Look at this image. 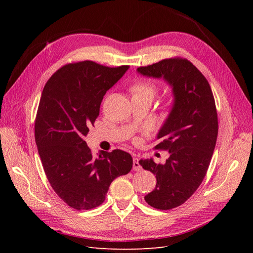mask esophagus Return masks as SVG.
Listing matches in <instances>:
<instances>
[{"label":"esophagus","instance_id":"34e87169","mask_svg":"<svg viewBox=\"0 0 253 253\" xmlns=\"http://www.w3.org/2000/svg\"><path fill=\"white\" fill-rule=\"evenodd\" d=\"M133 170H134V171H141V170H142V167L140 166L137 158H134V159H133Z\"/></svg>","mask_w":253,"mask_h":253}]
</instances>
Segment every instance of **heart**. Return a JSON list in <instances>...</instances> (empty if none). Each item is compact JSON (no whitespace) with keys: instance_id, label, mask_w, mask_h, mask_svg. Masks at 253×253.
<instances>
[{"instance_id":"1","label":"heart","mask_w":253,"mask_h":253,"mask_svg":"<svg viewBox=\"0 0 253 253\" xmlns=\"http://www.w3.org/2000/svg\"><path fill=\"white\" fill-rule=\"evenodd\" d=\"M131 91H132V93H133V95L147 94V95H151L152 97H154V95L157 92V87L155 84H153L149 81H142L132 87Z\"/></svg>"}]
</instances>
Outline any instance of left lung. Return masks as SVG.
Instances as JSON below:
<instances>
[{
	"label": "left lung",
	"mask_w": 253,
	"mask_h": 253,
	"mask_svg": "<svg viewBox=\"0 0 253 253\" xmlns=\"http://www.w3.org/2000/svg\"><path fill=\"white\" fill-rule=\"evenodd\" d=\"M137 72L163 78L173 89V108L158 134L162 141L155 147L168 151L170 157L165 164H157L153 159L139 161L157 178L145 202L169 210L187 201L206 175L218 133L215 100L206 78L185 58L163 59L139 66Z\"/></svg>",
	"instance_id": "8db88e82"
}]
</instances>
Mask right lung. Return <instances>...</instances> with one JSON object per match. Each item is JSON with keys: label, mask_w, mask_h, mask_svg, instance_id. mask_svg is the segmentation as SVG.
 Masks as SVG:
<instances>
[{"label": "right lung", "mask_w": 253, "mask_h": 253, "mask_svg": "<svg viewBox=\"0 0 253 253\" xmlns=\"http://www.w3.org/2000/svg\"><path fill=\"white\" fill-rule=\"evenodd\" d=\"M128 68L91 60L72 62L44 86L35 121L38 152L52 189L76 210L102 204L112 181L129 173L133 164L131 155L121 150L94 157L85 141L105 92Z\"/></svg>", "instance_id": "right-lung-1"}]
</instances>
